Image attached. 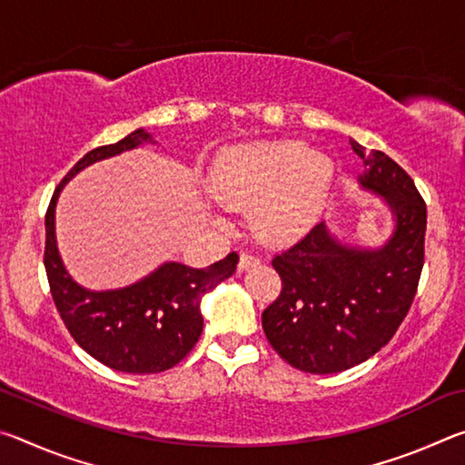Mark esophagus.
I'll list each match as a JSON object with an SVG mask.
<instances>
[{
	"mask_svg": "<svg viewBox=\"0 0 465 465\" xmlns=\"http://www.w3.org/2000/svg\"><path fill=\"white\" fill-rule=\"evenodd\" d=\"M261 264V258H256L254 254H250V252H242L240 254V262H238V271H248L252 266Z\"/></svg>",
	"mask_w": 465,
	"mask_h": 465,
	"instance_id": "esophagus-1",
	"label": "esophagus"
}]
</instances>
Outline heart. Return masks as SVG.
Segmentation results:
<instances>
[{"instance_id":"1","label":"heart","mask_w":465,"mask_h":465,"mask_svg":"<svg viewBox=\"0 0 465 465\" xmlns=\"http://www.w3.org/2000/svg\"><path fill=\"white\" fill-rule=\"evenodd\" d=\"M332 183V166L302 141H254L225 149L209 191L225 209H250L254 235L271 246L291 243L316 223Z\"/></svg>"}]
</instances>
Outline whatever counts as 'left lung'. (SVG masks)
<instances>
[{"label":"left lung","mask_w":465,"mask_h":465,"mask_svg":"<svg viewBox=\"0 0 465 465\" xmlns=\"http://www.w3.org/2000/svg\"><path fill=\"white\" fill-rule=\"evenodd\" d=\"M365 163L361 184L381 194L396 227L377 250L346 248L313 225L272 258L281 293L262 312L264 334L291 367L338 373L363 363L391 341L419 289L424 264L427 204L414 180L383 152L351 139Z\"/></svg>","instance_id":"obj_1"}]
</instances>
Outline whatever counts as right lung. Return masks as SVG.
<instances>
[{
	"mask_svg": "<svg viewBox=\"0 0 465 465\" xmlns=\"http://www.w3.org/2000/svg\"><path fill=\"white\" fill-rule=\"evenodd\" d=\"M141 143H152V135L137 129L119 143L92 149L67 172L54 188L45 215L43 261L54 308L88 355L123 373H160L178 365L193 351L203 332L201 299L235 272L238 252H230L207 269L166 262L131 287L88 291L69 277L54 242V204L65 183L90 163Z\"/></svg>",
	"mask_w": 465,
	"mask_h": 465,
	"instance_id": "add662e5",
	"label": "right lung"
}]
</instances>
